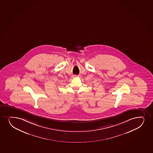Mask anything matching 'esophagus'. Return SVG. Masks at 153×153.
Wrapping results in <instances>:
<instances>
[{
	"label": "esophagus",
	"mask_w": 153,
	"mask_h": 153,
	"mask_svg": "<svg viewBox=\"0 0 153 153\" xmlns=\"http://www.w3.org/2000/svg\"><path fill=\"white\" fill-rule=\"evenodd\" d=\"M79 76H77V75H73L72 76V78H74V77H77Z\"/></svg>",
	"instance_id": "1"
}]
</instances>
